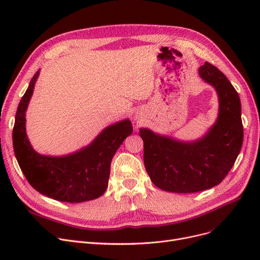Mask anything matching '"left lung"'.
I'll return each instance as SVG.
<instances>
[{"label": "left lung", "instance_id": "obj_1", "mask_svg": "<svg viewBox=\"0 0 260 260\" xmlns=\"http://www.w3.org/2000/svg\"><path fill=\"white\" fill-rule=\"evenodd\" d=\"M200 77L219 97V116L207 136L186 143L156 135L146 128L143 160L152 182L173 193H196L219 184L234 166L241 149L243 126L239 95L228 78L213 64L199 67Z\"/></svg>", "mask_w": 260, "mask_h": 260}]
</instances>
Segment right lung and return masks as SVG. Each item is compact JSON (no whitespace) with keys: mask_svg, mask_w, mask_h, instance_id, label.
<instances>
[{"mask_svg":"<svg viewBox=\"0 0 260 260\" xmlns=\"http://www.w3.org/2000/svg\"><path fill=\"white\" fill-rule=\"evenodd\" d=\"M39 72L22 97L12 129V142L19 166L29 184L39 193L58 201L79 203L102 196L117 149L132 134L129 120L106 127L90 145L64 157L39 155L27 139L25 111Z\"/></svg>","mask_w":260,"mask_h":260,"instance_id":"1","label":"right lung"}]
</instances>
